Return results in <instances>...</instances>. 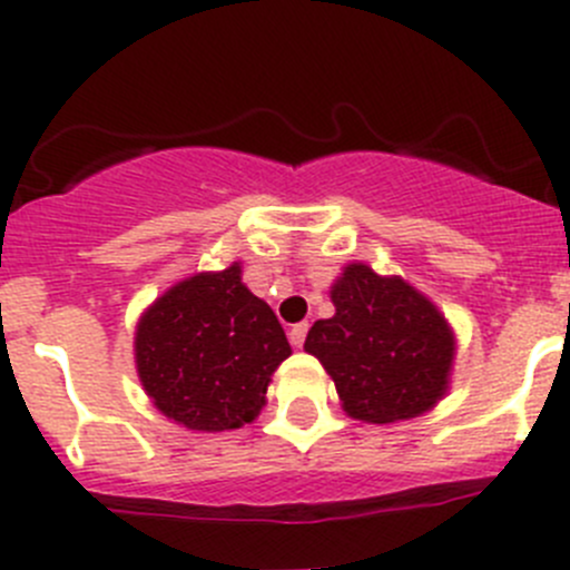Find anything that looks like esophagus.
I'll return each instance as SVG.
<instances>
[{"mask_svg":"<svg viewBox=\"0 0 570 570\" xmlns=\"http://www.w3.org/2000/svg\"><path fill=\"white\" fill-rule=\"evenodd\" d=\"M306 333H308L306 322H297V325H292V327H289V342H292V347H303V342H306Z\"/></svg>","mask_w":570,"mask_h":570,"instance_id":"1","label":"esophagus"}]
</instances>
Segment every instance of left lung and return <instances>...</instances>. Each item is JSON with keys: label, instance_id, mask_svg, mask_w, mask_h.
Returning <instances> with one entry per match:
<instances>
[{"label": "left lung", "instance_id": "1", "mask_svg": "<svg viewBox=\"0 0 570 570\" xmlns=\"http://www.w3.org/2000/svg\"><path fill=\"white\" fill-rule=\"evenodd\" d=\"M333 317L308 331L350 419L394 424L433 411L452 383L458 338L428 295L400 275L350 262L331 284Z\"/></svg>", "mask_w": 570, "mask_h": 570}]
</instances>
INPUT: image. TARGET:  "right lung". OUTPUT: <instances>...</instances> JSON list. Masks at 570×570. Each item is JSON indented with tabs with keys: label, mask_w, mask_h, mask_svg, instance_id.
Masks as SVG:
<instances>
[{
	"label": "right lung",
	"mask_w": 570,
	"mask_h": 570,
	"mask_svg": "<svg viewBox=\"0 0 570 570\" xmlns=\"http://www.w3.org/2000/svg\"><path fill=\"white\" fill-rule=\"evenodd\" d=\"M292 355L273 308L243 284V264L176 281L140 314L135 366L163 416L195 433L250 424Z\"/></svg>",
	"instance_id": "add662e5"
}]
</instances>
